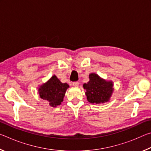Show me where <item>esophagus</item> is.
Instances as JSON below:
<instances>
[{
  "mask_svg": "<svg viewBox=\"0 0 151 151\" xmlns=\"http://www.w3.org/2000/svg\"><path fill=\"white\" fill-rule=\"evenodd\" d=\"M73 84V86H78V85H79V83L78 81L74 82Z\"/></svg>",
  "mask_w": 151,
  "mask_h": 151,
  "instance_id": "1",
  "label": "esophagus"
}]
</instances>
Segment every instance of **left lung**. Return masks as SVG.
Returning <instances> with one entry per match:
<instances>
[{"mask_svg": "<svg viewBox=\"0 0 151 151\" xmlns=\"http://www.w3.org/2000/svg\"><path fill=\"white\" fill-rule=\"evenodd\" d=\"M90 81L83 85L87 100L91 103H104L109 101L113 91L112 82H107L94 73L89 75Z\"/></svg>", "mask_w": 151, "mask_h": 151, "instance_id": "1", "label": "left lung"}]
</instances>
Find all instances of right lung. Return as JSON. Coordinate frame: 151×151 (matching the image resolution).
Segmentation results:
<instances>
[{"label": "right lung", "mask_w": 151, "mask_h": 151, "mask_svg": "<svg viewBox=\"0 0 151 151\" xmlns=\"http://www.w3.org/2000/svg\"><path fill=\"white\" fill-rule=\"evenodd\" d=\"M68 87V84L62 83L54 75L39 88V95L41 99L49 102L51 106L55 107L62 103L66 89Z\"/></svg>", "instance_id": "obj_1"}]
</instances>
